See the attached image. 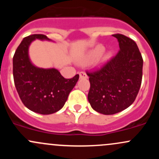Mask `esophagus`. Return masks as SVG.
Masks as SVG:
<instances>
[{
    "label": "esophagus",
    "mask_w": 159,
    "mask_h": 159,
    "mask_svg": "<svg viewBox=\"0 0 159 159\" xmlns=\"http://www.w3.org/2000/svg\"><path fill=\"white\" fill-rule=\"evenodd\" d=\"M79 75H80V78H88L87 75H86L85 72H84V71L79 72Z\"/></svg>",
    "instance_id": "esophagus-1"
}]
</instances>
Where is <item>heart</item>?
I'll use <instances>...</instances> for the list:
<instances>
[{
    "label": "heart",
    "mask_w": 159,
    "mask_h": 159,
    "mask_svg": "<svg viewBox=\"0 0 159 159\" xmlns=\"http://www.w3.org/2000/svg\"><path fill=\"white\" fill-rule=\"evenodd\" d=\"M104 51V48L102 46H98V48H96L90 54V55L89 56V60H94V59L98 58L99 56L102 54V53ZM109 57V54L107 55V57Z\"/></svg>",
    "instance_id": "obj_1"
}]
</instances>
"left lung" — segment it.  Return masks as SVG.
<instances>
[{"label":"left lung","instance_id":"8db88e82","mask_svg":"<svg viewBox=\"0 0 159 159\" xmlns=\"http://www.w3.org/2000/svg\"><path fill=\"white\" fill-rule=\"evenodd\" d=\"M112 36L118 40V53L100 68L86 71L90 105L104 115H114L129 108L137 97L142 79L143 59L136 43L121 34Z\"/></svg>","mask_w":159,"mask_h":159}]
</instances>
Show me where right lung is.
Instances as JSON below:
<instances>
[{"instance_id": "1", "label": "right lung", "mask_w": 159, "mask_h": 159, "mask_svg": "<svg viewBox=\"0 0 159 159\" xmlns=\"http://www.w3.org/2000/svg\"><path fill=\"white\" fill-rule=\"evenodd\" d=\"M36 38L47 39L41 34L26 37L13 57L14 85L24 105L32 111L50 115L62 108L68 94L76 84L79 75L65 78L54 68L43 69L34 66L28 57V47Z\"/></svg>"}]
</instances>
